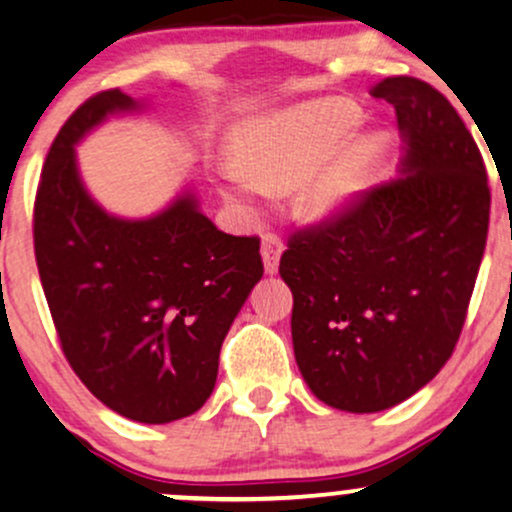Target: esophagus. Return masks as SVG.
<instances>
[{
  "mask_svg": "<svg viewBox=\"0 0 512 512\" xmlns=\"http://www.w3.org/2000/svg\"><path fill=\"white\" fill-rule=\"evenodd\" d=\"M281 252H284V240L276 233H264L262 238V260H264V269L267 274H274L279 269V260Z\"/></svg>",
  "mask_w": 512,
  "mask_h": 512,
  "instance_id": "esophagus-1",
  "label": "esophagus"
}]
</instances>
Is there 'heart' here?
I'll use <instances>...</instances> for the list:
<instances>
[{
  "instance_id": "obj_1",
  "label": "heart",
  "mask_w": 512,
  "mask_h": 512,
  "mask_svg": "<svg viewBox=\"0 0 512 512\" xmlns=\"http://www.w3.org/2000/svg\"><path fill=\"white\" fill-rule=\"evenodd\" d=\"M358 108L344 98H322L284 110L238 129L233 151L243 173L233 170V187L240 195H260L262 190L301 182L298 207L310 219H327L349 202L370 161L366 142H351L334 154L332 144L356 125Z\"/></svg>"
}]
</instances>
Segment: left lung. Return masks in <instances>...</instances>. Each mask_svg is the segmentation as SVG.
I'll list each match as a JSON object with an SVG mask.
<instances>
[{
    "instance_id": "8db88e82",
    "label": "left lung",
    "mask_w": 512,
    "mask_h": 512,
    "mask_svg": "<svg viewBox=\"0 0 512 512\" xmlns=\"http://www.w3.org/2000/svg\"><path fill=\"white\" fill-rule=\"evenodd\" d=\"M373 96L395 108L407 178L293 231L279 262L305 383L354 414L395 407L448 363L491 211L484 158L443 93L390 76Z\"/></svg>"
}]
</instances>
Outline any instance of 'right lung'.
<instances>
[{"instance_id":"right-lung-1","label":"right lung","mask_w":512,"mask_h":512,"mask_svg":"<svg viewBox=\"0 0 512 512\" xmlns=\"http://www.w3.org/2000/svg\"><path fill=\"white\" fill-rule=\"evenodd\" d=\"M96 93L52 142L33 204V248L62 354L91 395L142 424L207 402L223 337L264 264L257 236L219 231L190 195L146 221L108 216L86 195L74 144L115 110Z\"/></svg>"}]
</instances>
